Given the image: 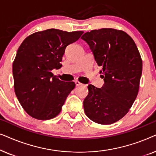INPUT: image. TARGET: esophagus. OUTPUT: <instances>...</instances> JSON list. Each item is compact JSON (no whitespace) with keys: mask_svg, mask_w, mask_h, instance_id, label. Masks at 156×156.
Segmentation results:
<instances>
[{"mask_svg":"<svg viewBox=\"0 0 156 156\" xmlns=\"http://www.w3.org/2000/svg\"><path fill=\"white\" fill-rule=\"evenodd\" d=\"M75 84H76V86L78 87V86H81L82 84L81 82H79V81H75Z\"/></svg>","mask_w":156,"mask_h":156,"instance_id":"1","label":"esophagus"}]
</instances>
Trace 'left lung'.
<instances>
[{
	"label": "left lung",
	"instance_id": "obj_1",
	"mask_svg": "<svg viewBox=\"0 0 156 156\" xmlns=\"http://www.w3.org/2000/svg\"><path fill=\"white\" fill-rule=\"evenodd\" d=\"M89 44L104 84L88 85L83 102L85 114L94 122L112 124L129 112L138 95L142 59L133 40L126 33L113 28L87 32L82 36Z\"/></svg>",
	"mask_w": 156,
	"mask_h": 156
}]
</instances>
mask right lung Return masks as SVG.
I'll return each instance as SVG.
<instances>
[{"label": "right lung", "mask_w": 156, "mask_h": 156, "mask_svg": "<svg viewBox=\"0 0 156 156\" xmlns=\"http://www.w3.org/2000/svg\"><path fill=\"white\" fill-rule=\"evenodd\" d=\"M83 33L48 29L29 35L19 47L12 64L14 89L22 107L33 118L49 120L60 113L75 84L59 80L51 71L61 67L67 46Z\"/></svg>", "instance_id": "obj_1"}]
</instances>
